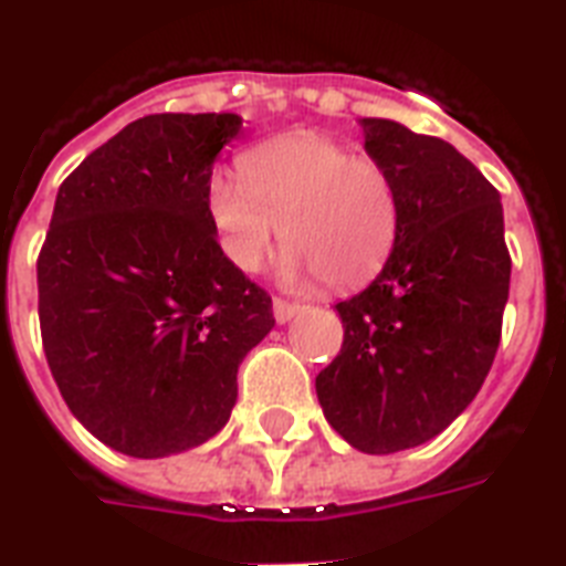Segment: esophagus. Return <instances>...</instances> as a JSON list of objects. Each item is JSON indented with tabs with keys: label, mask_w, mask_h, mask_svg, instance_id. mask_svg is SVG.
I'll list each match as a JSON object with an SVG mask.
<instances>
[{
	"label": "esophagus",
	"mask_w": 566,
	"mask_h": 566,
	"mask_svg": "<svg viewBox=\"0 0 566 566\" xmlns=\"http://www.w3.org/2000/svg\"><path fill=\"white\" fill-rule=\"evenodd\" d=\"M302 311V305H296V302H284V298H273V316L275 323H291L293 316Z\"/></svg>",
	"instance_id": "obj_1"
}]
</instances>
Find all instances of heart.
I'll use <instances>...</instances> for the list:
<instances>
[{
	"mask_svg": "<svg viewBox=\"0 0 566 566\" xmlns=\"http://www.w3.org/2000/svg\"><path fill=\"white\" fill-rule=\"evenodd\" d=\"M241 177L211 174L206 209L227 259L243 273L282 235L287 282L319 275L334 291L369 282L398 238L392 174L325 133H287L241 156Z\"/></svg>",
	"mask_w": 566,
	"mask_h": 566,
	"instance_id": "heart-1",
	"label": "heart"
}]
</instances>
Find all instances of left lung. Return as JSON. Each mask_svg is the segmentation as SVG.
<instances>
[{
  "instance_id": "obj_1",
  "label": "left lung",
  "mask_w": 566,
  "mask_h": 566,
  "mask_svg": "<svg viewBox=\"0 0 566 566\" xmlns=\"http://www.w3.org/2000/svg\"><path fill=\"white\" fill-rule=\"evenodd\" d=\"M363 148L392 174L398 238L378 279L337 302L343 348L316 375L328 424L363 453L439 436L489 375L512 259L497 188L453 145L360 118Z\"/></svg>"
}]
</instances>
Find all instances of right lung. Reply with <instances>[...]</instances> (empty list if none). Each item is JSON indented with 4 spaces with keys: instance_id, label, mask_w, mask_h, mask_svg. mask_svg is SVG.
I'll return each mask as SVG.
<instances>
[{
    "instance_id": "right-lung-1",
    "label": "right lung",
    "mask_w": 566,
    "mask_h": 566,
    "mask_svg": "<svg viewBox=\"0 0 566 566\" xmlns=\"http://www.w3.org/2000/svg\"><path fill=\"white\" fill-rule=\"evenodd\" d=\"M235 113L127 124L63 179L36 259L43 352L72 416L107 448L159 459L209 442L273 298L218 243L206 182Z\"/></svg>"
}]
</instances>
